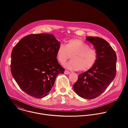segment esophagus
<instances>
[{"instance_id": "34e87169", "label": "esophagus", "mask_w": 128, "mask_h": 128, "mask_svg": "<svg viewBox=\"0 0 128 128\" xmlns=\"http://www.w3.org/2000/svg\"><path fill=\"white\" fill-rule=\"evenodd\" d=\"M70 73V72L69 71H67V70H65V71H64V74H67V75L69 74Z\"/></svg>"}]
</instances>
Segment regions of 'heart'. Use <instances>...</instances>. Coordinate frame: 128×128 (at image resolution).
<instances>
[{"label":"heart","instance_id":"heart-1","mask_svg":"<svg viewBox=\"0 0 128 128\" xmlns=\"http://www.w3.org/2000/svg\"><path fill=\"white\" fill-rule=\"evenodd\" d=\"M71 56V60L66 63L65 67L70 70L87 71L96 63L98 54L96 50L78 39H71L65 46L61 44L57 51L56 58L61 64H64Z\"/></svg>","mask_w":128,"mask_h":128}]
</instances>
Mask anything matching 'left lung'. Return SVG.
Wrapping results in <instances>:
<instances>
[{"instance_id":"8db88e82","label":"left lung","mask_w":128,"mask_h":128,"mask_svg":"<svg viewBox=\"0 0 128 128\" xmlns=\"http://www.w3.org/2000/svg\"><path fill=\"white\" fill-rule=\"evenodd\" d=\"M86 38L96 50L97 60L90 69L78 75L74 88L80 97L91 99L100 95L114 79L117 57L112 48L104 39L92 36Z\"/></svg>"}]
</instances>
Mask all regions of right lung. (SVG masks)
I'll use <instances>...</instances> for the list:
<instances>
[{"instance_id":"right-lung-1","label":"right lung","mask_w":128,"mask_h":128,"mask_svg":"<svg viewBox=\"0 0 128 128\" xmlns=\"http://www.w3.org/2000/svg\"><path fill=\"white\" fill-rule=\"evenodd\" d=\"M60 43L53 34H30L23 38L11 54L12 74L20 88L36 98L47 96L57 76L65 69L56 53Z\"/></svg>"}]
</instances>
